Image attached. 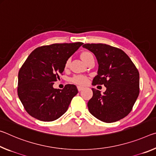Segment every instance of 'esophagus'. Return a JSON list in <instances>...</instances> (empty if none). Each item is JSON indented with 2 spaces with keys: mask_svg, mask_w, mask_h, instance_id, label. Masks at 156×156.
<instances>
[{
  "mask_svg": "<svg viewBox=\"0 0 156 156\" xmlns=\"http://www.w3.org/2000/svg\"><path fill=\"white\" fill-rule=\"evenodd\" d=\"M83 87H82V86H77V89H78V90L79 91H81V90H83Z\"/></svg>",
  "mask_w": 156,
  "mask_h": 156,
  "instance_id": "1",
  "label": "esophagus"
}]
</instances>
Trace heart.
<instances>
[{
    "label": "heart",
    "instance_id": "obj_1",
    "mask_svg": "<svg viewBox=\"0 0 156 156\" xmlns=\"http://www.w3.org/2000/svg\"><path fill=\"white\" fill-rule=\"evenodd\" d=\"M91 57H93V56L90 52H83L81 54V58H82V60L84 61V62ZM68 64H69V60L66 62V67L68 66ZM72 81L73 82L79 83V84H84L86 83V81H87V78H86L85 76H83V75H75L72 78Z\"/></svg>",
    "mask_w": 156,
    "mask_h": 156
}]
</instances>
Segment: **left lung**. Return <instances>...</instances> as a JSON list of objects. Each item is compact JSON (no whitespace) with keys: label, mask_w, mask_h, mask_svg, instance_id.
Masks as SVG:
<instances>
[{"label":"left lung","mask_w":156,"mask_h":156,"mask_svg":"<svg viewBox=\"0 0 156 156\" xmlns=\"http://www.w3.org/2000/svg\"><path fill=\"white\" fill-rule=\"evenodd\" d=\"M83 48L95 55L98 75L93 85H104L106 91L92 88L88 102L89 112L97 119L111 123L128 115L140 93V75L136 66L124 51L101 43H86Z\"/></svg>","instance_id":"left-lung-1"}]
</instances>
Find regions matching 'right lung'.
Listing matches in <instances>:
<instances>
[{"mask_svg": "<svg viewBox=\"0 0 156 156\" xmlns=\"http://www.w3.org/2000/svg\"><path fill=\"white\" fill-rule=\"evenodd\" d=\"M83 43H55L36 48L30 53L18 76V95L32 117L43 122L56 120L68 108L78 93L76 86L53 87L64 70L68 58Z\"/></svg>", "mask_w": 156, "mask_h": 156, "instance_id": "1", "label": "right lung"}]
</instances>
